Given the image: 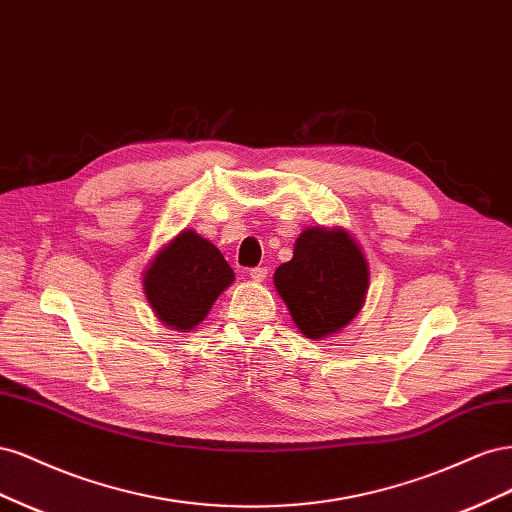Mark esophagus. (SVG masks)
<instances>
[{
    "label": "esophagus",
    "mask_w": 512,
    "mask_h": 512,
    "mask_svg": "<svg viewBox=\"0 0 512 512\" xmlns=\"http://www.w3.org/2000/svg\"><path fill=\"white\" fill-rule=\"evenodd\" d=\"M267 273H269L267 267H254V269H250V277H252L254 282H265L267 280Z\"/></svg>",
    "instance_id": "obj_1"
}]
</instances>
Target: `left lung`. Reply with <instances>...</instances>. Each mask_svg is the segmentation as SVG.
<instances>
[{
    "mask_svg": "<svg viewBox=\"0 0 512 512\" xmlns=\"http://www.w3.org/2000/svg\"><path fill=\"white\" fill-rule=\"evenodd\" d=\"M273 282L301 333L320 339L344 329L359 314L369 271L348 232L307 228L294 243L292 260L277 267Z\"/></svg>",
    "mask_w": 512,
    "mask_h": 512,
    "instance_id": "obj_1",
    "label": "left lung"
}]
</instances>
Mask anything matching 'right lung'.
I'll return each instance as SVG.
<instances>
[{"label": "right lung", "instance_id": "add662e5", "mask_svg": "<svg viewBox=\"0 0 512 512\" xmlns=\"http://www.w3.org/2000/svg\"><path fill=\"white\" fill-rule=\"evenodd\" d=\"M232 280L235 273L218 247L183 230L151 262L143 284L158 318L177 331H190Z\"/></svg>", "mask_w": 512, "mask_h": 512}]
</instances>
